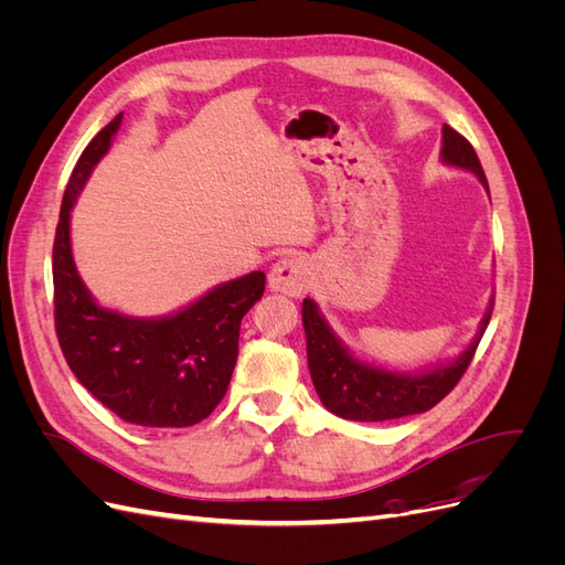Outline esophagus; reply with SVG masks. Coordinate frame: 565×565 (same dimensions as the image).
<instances>
[{"label":"esophagus","mask_w":565,"mask_h":565,"mask_svg":"<svg viewBox=\"0 0 565 565\" xmlns=\"http://www.w3.org/2000/svg\"><path fill=\"white\" fill-rule=\"evenodd\" d=\"M268 285L273 292L299 297L311 287V268L301 256H282L268 273Z\"/></svg>","instance_id":"obj_1"}]
</instances>
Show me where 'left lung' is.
Here are the masks:
<instances>
[{
	"label": "left lung",
	"instance_id": "left-lung-1",
	"mask_svg": "<svg viewBox=\"0 0 565 565\" xmlns=\"http://www.w3.org/2000/svg\"><path fill=\"white\" fill-rule=\"evenodd\" d=\"M440 158L443 162L476 174L488 191V179L473 146L448 125H443ZM492 303L494 301H490L481 328H478V334L465 353L448 365L413 377V374L388 372L355 361L318 313V306L311 299H303L301 320L306 330V353H309L311 380L322 405L337 417L353 422H386L426 413L446 398L461 380V374L467 372L478 341H481L490 322Z\"/></svg>",
	"mask_w": 565,
	"mask_h": 565
}]
</instances>
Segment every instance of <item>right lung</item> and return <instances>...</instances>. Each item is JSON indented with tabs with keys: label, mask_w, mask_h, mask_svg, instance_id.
<instances>
[{
	"label": "right lung",
	"mask_w": 565,
	"mask_h": 565,
	"mask_svg": "<svg viewBox=\"0 0 565 565\" xmlns=\"http://www.w3.org/2000/svg\"><path fill=\"white\" fill-rule=\"evenodd\" d=\"M119 113L79 156L54 237V320L67 365L96 401L129 424L181 429L210 417L226 396L241 322L266 289V273L214 287L167 318H129L98 306L79 280L71 252V210L106 156Z\"/></svg>",
	"instance_id": "right-lung-1"
}]
</instances>
